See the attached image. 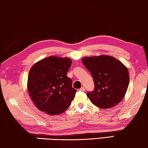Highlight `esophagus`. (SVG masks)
<instances>
[{
  "label": "esophagus",
  "mask_w": 148,
  "mask_h": 148,
  "mask_svg": "<svg viewBox=\"0 0 148 148\" xmlns=\"http://www.w3.org/2000/svg\"><path fill=\"white\" fill-rule=\"evenodd\" d=\"M79 91H85V88H84V87H82V88L79 89Z\"/></svg>",
  "instance_id": "esophagus-1"
}]
</instances>
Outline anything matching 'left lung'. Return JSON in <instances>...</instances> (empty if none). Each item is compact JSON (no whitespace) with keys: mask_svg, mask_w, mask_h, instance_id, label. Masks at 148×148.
I'll list each match as a JSON object with an SVG mask.
<instances>
[{"mask_svg":"<svg viewBox=\"0 0 148 148\" xmlns=\"http://www.w3.org/2000/svg\"><path fill=\"white\" fill-rule=\"evenodd\" d=\"M82 61L94 81V90L87 93L91 101L101 109H109L119 103L128 87L127 68L116 58L108 55L86 57Z\"/></svg>","mask_w":148,"mask_h":148,"instance_id":"left-lung-1","label":"left lung"}]
</instances>
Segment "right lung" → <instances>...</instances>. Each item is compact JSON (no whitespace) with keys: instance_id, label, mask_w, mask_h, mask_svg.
I'll return each mask as SVG.
<instances>
[{"instance_id":"1","label":"right lung","mask_w":148,"mask_h":148,"mask_svg":"<svg viewBox=\"0 0 148 148\" xmlns=\"http://www.w3.org/2000/svg\"><path fill=\"white\" fill-rule=\"evenodd\" d=\"M71 64L70 58L51 56L33 65L28 74L27 90L39 111L57 115L70 106L76 92L66 75Z\"/></svg>"}]
</instances>
